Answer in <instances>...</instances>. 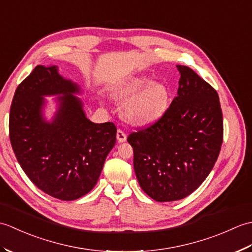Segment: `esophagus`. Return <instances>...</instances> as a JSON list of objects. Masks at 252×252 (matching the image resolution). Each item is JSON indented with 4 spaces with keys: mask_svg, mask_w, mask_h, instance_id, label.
<instances>
[{
    "mask_svg": "<svg viewBox=\"0 0 252 252\" xmlns=\"http://www.w3.org/2000/svg\"><path fill=\"white\" fill-rule=\"evenodd\" d=\"M117 140L119 143H123L126 141V134L123 131L121 130H118L117 131Z\"/></svg>",
    "mask_w": 252,
    "mask_h": 252,
    "instance_id": "34e87169",
    "label": "esophagus"
}]
</instances>
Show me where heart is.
I'll list each match as a JSON object with an SVG mask.
<instances>
[{
  "instance_id": "1",
  "label": "heart",
  "mask_w": 252,
  "mask_h": 252,
  "mask_svg": "<svg viewBox=\"0 0 252 252\" xmlns=\"http://www.w3.org/2000/svg\"><path fill=\"white\" fill-rule=\"evenodd\" d=\"M112 96L125 99L121 112L125 119L140 126H149L162 118L169 106V92L164 84L137 76L112 90Z\"/></svg>"
}]
</instances>
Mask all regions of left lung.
Masks as SVG:
<instances>
[{
	"mask_svg": "<svg viewBox=\"0 0 252 252\" xmlns=\"http://www.w3.org/2000/svg\"><path fill=\"white\" fill-rule=\"evenodd\" d=\"M178 96L160 120L133 132V164L142 189L164 202L196 190L215 165L223 142V117L217 91L186 66Z\"/></svg>",
	"mask_w": 252,
	"mask_h": 252,
	"instance_id": "1",
	"label": "left lung"
}]
</instances>
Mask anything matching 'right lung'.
Masks as SVG:
<instances>
[{"label":"right lung","mask_w":252,"mask_h":252,"mask_svg":"<svg viewBox=\"0 0 252 252\" xmlns=\"http://www.w3.org/2000/svg\"><path fill=\"white\" fill-rule=\"evenodd\" d=\"M81 92L57 66H36L10 106L9 140L20 167L36 187L61 200H76L93 189L116 144V126L89 120L76 96ZM46 95L59 96L51 121L44 116Z\"/></svg>","instance_id":"1"}]
</instances>
